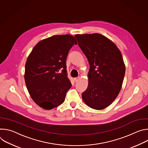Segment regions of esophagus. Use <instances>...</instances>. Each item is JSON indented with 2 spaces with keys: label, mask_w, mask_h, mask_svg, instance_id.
Returning a JSON list of instances; mask_svg holds the SVG:
<instances>
[{
  "label": "esophagus",
  "mask_w": 148,
  "mask_h": 148,
  "mask_svg": "<svg viewBox=\"0 0 148 148\" xmlns=\"http://www.w3.org/2000/svg\"><path fill=\"white\" fill-rule=\"evenodd\" d=\"M79 78V77H77V78H74V80L75 82H77V81L78 80Z\"/></svg>",
  "instance_id": "obj_1"
}]
</instances>
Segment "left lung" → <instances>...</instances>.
I'll use <instances>...</instances> for the list:
<instances>
[{
  "instance_id": "obj_1",
  "label": "left lung",
  "mask_w": 148,
  "mask_h": 148,
  "mask_svg": "<svg viewBox=\"0 0 148 148\" xmlns=\"http://www.w3.org/2000/svg\"><path fill=\"white\" fill-rule=\"evenodd\" d=\"M75 37L90 64L88 85L82 98L91 108H107L122 87L125 73L122 54L112 41L102 34H75Z\"/></svg>"
}]
</instances>
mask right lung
<instances>
[{
    "label": "right lung",
    "mask_w": 148,
    "mask_h": 148,
    "mask_svg": "<svg viewBox=\"0 0 148 148\" xmlns=\"http://www.w3.org/2000/svg\"><path fill=\"white\" fill-rule=\"evenodd\" d=\"M71 35H56L42 40L27 57L25 80L34 102L45 110L59 106L65 100L71 83L67 77L66 60L73 45Z\"/></svg>",
    "instance_id": "add662e5"
}]
</instances>
